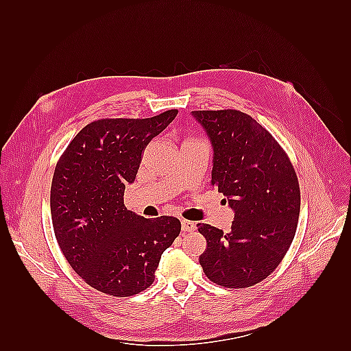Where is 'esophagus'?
<instances>
[{"mask_svg":"<svg viewBox=\"0 0 351 351\" xmlns=\"http://www.w3.org/2000/svg\"><path fill=\"white\" fill-rule=\"evenodd\" d=\"M181 229L184 230V232H193V230H196V223L190 221V220H182Z\"/></svg>","mask_w":351,"mask_h":351,"instance_id":"34e87169","label":"esophagus"}]
</instances>
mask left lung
Listing matches in <instances>:
<instances>
[{
    "instance_id": "obj_1",
    "label": "left lung",
    "mask_w": 351,
    "mask_h": 351,
    "mask_svg": "<svg viewBox=\"0 0 351 351\" xmlns=\"http://www.w3.org/2000/svg\"><path fill=\"white\" fill-rule=\"evenodd\" d=\"M213 146L211 185L234 210L228 234L197 223L206 278L245 288L274 271L294 240L300 189L288 155L264 126L238 110L191 111Z\"/></svg>"
}]
</instances>
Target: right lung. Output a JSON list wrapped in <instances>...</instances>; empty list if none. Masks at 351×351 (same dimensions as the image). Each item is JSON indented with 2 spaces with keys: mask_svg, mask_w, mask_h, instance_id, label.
<instances>
[{
  "mask_svg": "<svg viewBox=\"0 0 351 351\" xmlns=\"http://www.w3.org/2000/svg\"><path fill=\"white\" fill-rule=\"evenodd\" d=\"M176 114L95 121L57 162L51 184L57 243L80 278L104 294L130 297L151 287L162 252L181 232L176 217L145 219L123 204L141 154Z\"/></svg>",
  "mask_w": 351,
  "mask_h": 351,
  "instance_id": "obj_1",
  "label": "right lung"
}]
</instances>
